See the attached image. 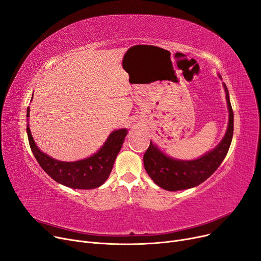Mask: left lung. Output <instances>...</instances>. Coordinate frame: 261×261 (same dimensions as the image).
<instances>
[{
    "label": "left lung",
    "instance_id": "obj_1",
    "mask_svg": "<svg viewBox=\"0 0 261 261\" xmlns=\"http://www.w3.org/2000/svg\"><path fill=\"white\" fill-rule=\"evenodd\" d=\"M229 112L228 127L225 136L211 152L194 161L174 160L162 153L156 146L150 142L144 154V166L153 182L160 187L176 191L198 186L203 183L221 165L226 156L234 132V113L229 101L228 90L223 84Z\"/></svg>",
    "mask_w": 261,
    "mask_h": 261
}]
</instances>
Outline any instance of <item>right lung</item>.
Wrapping results in <instances>:
<instances>
[{
	"mask_svg": "<svg viewBox=\"0 0 261 261\" xmlns=\"http://www.w3.org/2000/svg\"><path fill=\"white\" fill-rule=\"evenodd\" d=\"M29 116L30 108H27ZM26 131L31 149L39 165L53 180L74 189H92L106 182L127 135L126 129L113 131L99 151L91 158L77 162H60L41 152L34 142L29 126Z\"/></svg>",
	"mask_w": 261,
	"mask_h": 261,
	"instance_id": "1",
	"label": "right lung"
}]
</instances>
